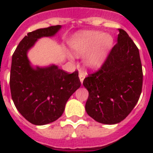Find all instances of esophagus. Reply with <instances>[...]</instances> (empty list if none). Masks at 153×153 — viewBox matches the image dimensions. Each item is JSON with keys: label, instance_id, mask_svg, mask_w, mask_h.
I'll use <instances>...</instances> for the list:
<instances>
[{"label": "esophagus", "instance_id": "34e87169", "mask_svg": "<svg viewBox=\"0 0 153 153\" xmlns=\"http://www.w3.org/2000/svg\"><path fill=\"white\" fill-rule=\"evenodd\" d=\"M79 79H80L81 83H83V79H84V78H85V73L80 71V72H79Z\"/></svg>", "mask_w": 153, "mask_h": 153}]
</instances>
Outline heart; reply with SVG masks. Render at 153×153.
I'll return each instance as SVG.
<instances>
[{
    "mask_svg": "<svg viewBox=\"0 0 153 153\" xmlns=\"http://www.w3.org/2000/svg\"><path fill=\"white\" fill-rule=\"evenodd\" d=\"M113 41L111 36L100 31H85L74 36L71 42V48L76 56L86 54V67L97 68L106 59Z\"/></svg>",
    "mask_w": 153,
    "mask_h": 153,
    "instance_id": "heart-1",
    "label": "heart"
}]
</instances>
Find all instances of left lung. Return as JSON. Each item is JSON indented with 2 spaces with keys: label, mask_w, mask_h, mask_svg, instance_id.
Here are the masks:
<instances>
[{
  "label": "left lung",
  "mask_w": 153,
  "mask_h": 153,
  "mask_svg": "<svg viewBox=\"0 0 153 153\" xmlns=\"http://www.w3.org/2000/svg\"><path fill=\"white\" fill-rule=\"evenodd\" d=\"M97 71L88 74L83 86L89 92L86 111L97 122L116 124L131 113L143 87L140 52L124 30Z\"/></svg>",
  "instance_id": "1"
}]
</instances>
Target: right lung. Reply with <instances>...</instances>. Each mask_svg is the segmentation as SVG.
<instances>
[{
  "instance_id": "1",
  "label": "right lung",
  "mask_w": 153,
  "mask_h": 153,
  "mask_svg": "<svg viewBox=\"0 0 153 153\" xmlns=\"http://www.w3.org/2000/svg\"><path fill=\"white\" fill-rule=\"evenodd\" d=\"M60 28V25H56L30 32L12 56V100L20 113L34 125H45L60 118L69 98L81 84L77 70L70 74L55 65L33 69L30 64L28 50L37 39L53 36Z\"/></svg>"
}]
</instances>
